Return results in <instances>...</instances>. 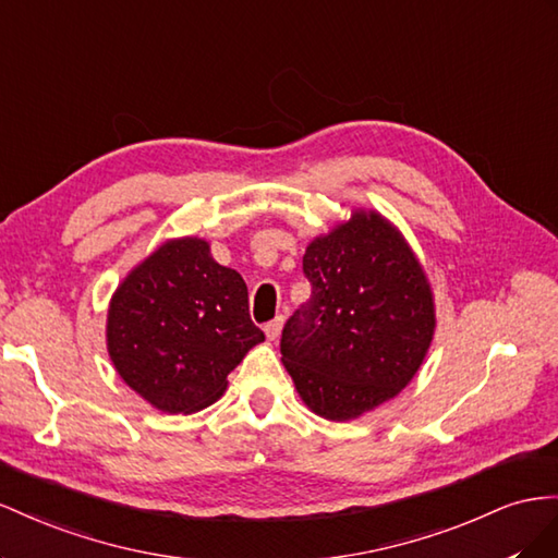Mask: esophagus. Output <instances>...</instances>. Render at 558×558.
Returning a JSON list of instances; mask_svg holds the SVG:
<instances>
[{"label":"esophagus","mask_w":558,"mask_h":558,"mask_svg":"<svg viewBox=\"0 0 558 558\" xmlns=\"http://www.w3.org/2000/svg\"><path fill=\"white\" fill-rule=\"evenodd\" d=\"M282 325H284V317H282V315H278V317H274V320H270V323H266V325H264L266 339H268V341H276V339L280 337V331H282Z\"/></svg>","instance_id":"1"}]
</instances>
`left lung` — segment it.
Returning a JSON list of instances; mask_svg holds the SVG:
<instances>
[{
    "label": "left lung",
    "instance_id": "8db88e82",
    "mask_svg": "<svg viewBox=\"0 0 558 558\" xmlns=\"http://www.w3.org/2000/svg\"><path fill=\"white\" fill-rule=\"evenodd\" d=\"M304 276L311 299L284 323V369L317 416L357 418L418 372L435 331L433 292L404 238L362 210L315 238Z\"/></svg>",
    "mask_w": 558,
    "mask_h": 558
}]
</instances>
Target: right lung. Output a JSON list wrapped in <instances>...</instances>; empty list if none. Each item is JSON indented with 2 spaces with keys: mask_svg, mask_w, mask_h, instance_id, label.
Listing matches in <instances>:
<instances>
[{
  "mask_svg": "<svg viewBox=\"0 0 558 558\" xmlns=\"http://www.w3.org/2000/svg\"><path fill=\"white\" fill-rule=\"evenodd\" d=\"M262 341L245 280L219 266L201 238L158 247L121 282L107 315V348L119 376L168 413L213 404Z\"/></svg>",
  "mask_w": 558,
  "mask_h": 558,
  "instance_id": "1",
  "label": "right lung"
}]
</instances>
